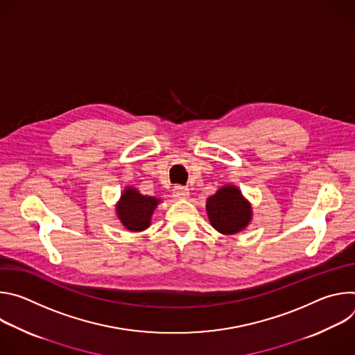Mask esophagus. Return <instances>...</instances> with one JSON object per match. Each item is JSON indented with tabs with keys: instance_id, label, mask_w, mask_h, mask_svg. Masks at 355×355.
<instances>
[{
	"instance_id": "obj_1",
	"label": "esophagus",
	"mask_w": 355,
	"mask_h": 355,
	"mask_svg": "<svg viewBox=\"0 0 355 355\" xmlns=\"http://www.w3.org/2000/svg\"><path fill=\"white\" fill-rule=\"evenodd\" d=\"M189 195V189L188 187H184V185H175L174 189H173V196L177 198V199H184Z\"/></svg>"
}]
</instances>
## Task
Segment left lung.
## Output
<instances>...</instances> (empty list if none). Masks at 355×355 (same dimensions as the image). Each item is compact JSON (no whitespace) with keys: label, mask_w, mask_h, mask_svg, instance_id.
<instances>
[{"label":"left lung","mask_w":355,"mask_h":355,"mask_svg":"<svg viewBox=\"0 0 355 355\" xmlns=\"http://www.w3.org/2000/svg\"><path fill=\"white\" fill-rule=\"evenodd\" d=\"M207 211L211 225L223 234H234L243 230L251 219L248 202L233 185H226L209 196Z\"/></svg>","instance_id":"8db88e82"}]
</instances>
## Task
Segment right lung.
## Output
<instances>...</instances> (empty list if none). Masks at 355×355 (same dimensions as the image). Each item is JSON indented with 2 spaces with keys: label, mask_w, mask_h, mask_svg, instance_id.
Wrapping results in <instances>:
<instances>
[{
  "label": "right lung",
  "mask_w": 355,
  "mask_h": 355,
  "mask_svg": "<svg viewBox=\"0 0 355 355\" xmlns=\"http://www.w3.org/2000/svg\"><path fill=\"white\" fill-rule=\"evenodd\" d=\"M159 200L157 198L139 193L135 188H126L116 208L118 216L128 230L141 232L148 227Z\"/></svg>",
  "instance_id": "1"
}]
</instances>
